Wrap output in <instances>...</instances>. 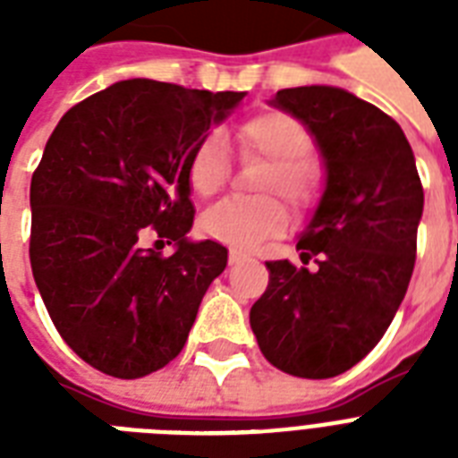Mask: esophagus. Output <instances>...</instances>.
<instances>
[{"instance_id": "1", "label": "esophagus", "mask_w": 458, "mask_h": 458, "mask_svg": "<svg viewBox=\"0 0 458 458\" xmlns=\"http://www.w3.org/2000/svg\"><path fill=\"white\" fill-rule=\"evenodd\" d=\"M228 261H230V266H240V264H244V261H250V259L244 257L242 251H230Z\"/></svg>"}]
</instances>
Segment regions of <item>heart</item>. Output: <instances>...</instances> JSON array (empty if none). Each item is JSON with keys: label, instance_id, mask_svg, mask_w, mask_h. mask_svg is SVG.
<instances>
[{"label": "heart", "instance_id": "obj_1", "mask_svg": "<svg viewBox=\"0 0 458 458\" xmlns=\"http://www.w3.org/2000/svg\"><path fill=\"white\" fill-rule=\"evenodd\" d=\"M235 140L242 157L268 164L261 192H280L294 207H306L318 197L320 168L309 157L313 140L300 118L287 111H261L240 123ZM228 175L225 142L218 135H207L187 158V185L197 197H211L225 185ZM285 223V208L276 199H223L201 214L199 230L216 242L254 250L278 235Z\"/></svg>", "mask_w": 458, "mask_h": 458}]
</instances>
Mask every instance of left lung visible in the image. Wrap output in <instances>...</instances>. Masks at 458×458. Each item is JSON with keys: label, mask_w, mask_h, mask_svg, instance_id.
Instances as JSON below:
<instances>
[{"label": "left lung", "mask_w": 458, "mask_h": 458, "mask_svg": "<svg viewBox=\"0 0 458 458\" xmlns=\"http://www.w3.org/2000/svg\"><path fill=\"white\" fill-rule=\"evenodd\" d=\"M268 104L309 128L326 190L297 242L304 266L266 261L250 326L276 369L323 380L356 366L390 327L416 264L423 187L397 121L347 89L287 88Z\"/></svg>", "instance_id": "left-lung-1"}]
</instances>
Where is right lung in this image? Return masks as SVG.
Instances as JSON below:
<instances>
[{
    "instance_id": "obj_1",
    "label": "right lung",
    "mask_w": 458,
    "mask_h": 458,
    "mask_svg": "<svg viewBox=\"0 0 458 458\" xmlns=\"http://www.w3.org/2000/svg\"><path fill=\"white\" fill-rule=\"evenodd\" d=\"M244 92L132 81L68 109L30 182V266L66 344L106 376H149L185 347L228 250L192 242L187 158ZM152 229L176 251L141 244Z\"/></svg>"
}]
</instances>
